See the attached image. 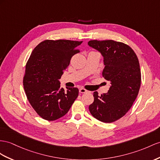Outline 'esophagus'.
Masks as SVG:
<instances>
[{
    "instance_id": "1",
    "label": "esophagus",
    "mask_w": 160,
    "mask_h": 160,
    "mask_svg": "<svg viewBox=\"0 0 160 160\" xmlns=\"http://www.w3.org/2000/svg\"><path fill=\"white\" fill-rule=\"evenodd\" d=\"M79 92H80V93H86V92H88V91H87V90L84 89V88H80V89L79 90Z\"/></svg>"
}]
</instances>
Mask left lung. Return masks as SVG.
Segmentation results:
<instances>
[{"label":"left lung","mask_w":160,"mask_h":160,"mask_svg":"<svg viewBox=\"0 0 160 160\" xmlns=\"http://www.w3.org/2000/svg\"><path fill=\"white\" fill-rule=\"evenodd\" d=\"M88 44L103 57L102 74L110 82L107 93L99 96L94 92L89 111L98 120L112 123L128 112L138 95L141 81L138 59L132 49L123 42L94 40Z\"/></svg>","instance_id":"8db88e82"}]
</instances>
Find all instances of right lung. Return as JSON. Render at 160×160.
Masks as SVG:
<instances>
[{
	"mask_svg": "<svg viewBox=\"0 0 160 160\" xmlns=\"http://www.w3.org/2000/svg\"><path fill=\"white\" fill-rule=\"evenodd\" d=\"M82 41L46 40L36 46L26 65L23 88L36 112L48 121L66 114L78 96V88L60 87L59 79L80 51Z\"/></svg>",
	"mask_w": 160,
	"mask_h": 160,
	"instance_id": "obj_1",
	"label": "right lung"
}]
</instances>
